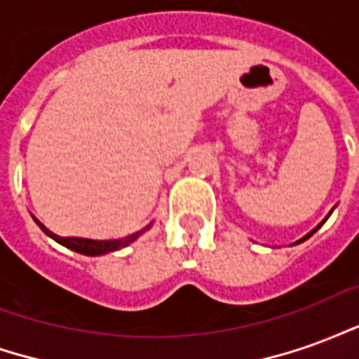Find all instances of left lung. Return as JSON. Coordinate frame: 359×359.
Instances as JSON below:
<instances>
[{
  "label": "left lung",
  "instance_id": "obj_1",
  "mask_svg": "<svg viewBox=\"0 0 359 359\" xmlns=\"http://www.w3.org/2000/svg\"><path fill=\"white\" fill-rule=\"evenodd\" d=\"M327 219H329V215H327V217H325V221H327ZM325 221H323V223H325ZM323 223H321V225H323ZM321 225H317V226H316V229H313V231H311V233H309V234H308V236H311V234L316 233L317 229H319V226H321ZM308 236H306V238H308ZM306 238H302V241H298V242H304V241H306Z\"/></svg>",
  "mask_w": 359,
  "mask_h": 359
}]
</instances>
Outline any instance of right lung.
Segmentation results:
<instances>
[{"mask_svg": "<svg viewBox=\"0 0 359 359\" xmlns=\"http://www.w3.org/2000/svg\"><path fill=\"white\" fill-rule=\"evenodd\" d=\"M36 223L40 225L43 233L50 234L53 241H57L59 244H63L67 248L74 250V252H79V254H84V256H102V254H107V252H115V250H121L128 246L130 242H134L138 236H140L144 231L140 233H134L130 236H125V238H118V241H88V238H73V236H69V238H61L57 234H53L51 231H48L46 226L34 219Z\"/></svg>", "mask_w": 359, "mask_h": 359, "instance_id": "1", "label": "right lung"}]
</instances>
